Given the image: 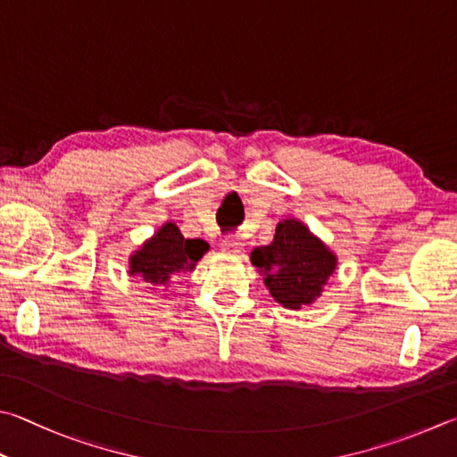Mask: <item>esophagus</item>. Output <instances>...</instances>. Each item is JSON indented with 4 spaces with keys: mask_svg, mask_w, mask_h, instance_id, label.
<instances>
[{
    "mask_svg": "<svg viewBox=\"0 0 457 457\" xmlns=\"http://www.w3.org/2000/svg\"><path fill=\"white\" fill-rule=\"evenodd\" d=\"M221 250L226 252V253H239V252L244 250L242 237H237V236L226 237V239H223V244H221Z\"/></svg>",
    "mask_w": 457,
    "mask_h": 457,
    "instance_id": "obj_1",
    "label": "esophagus"
}]
</instances>
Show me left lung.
Masks as SVG:
<instances>
[{
    "label": "left lung",
    "instance_id": "obj_1",
    "mask_svg": "<svg viewBox=\"0 0 457 457\" xmlns=\"http://www.w3.org/2000/svg\"><path fill=\"white\" fill-rule=\"evenodd\" d=\"M270 295L287 310L312 305L337 268V255L295 218L281 220L273 242L250 253Z\"/></svg>",
    "mask_w": 457,
    "mask_h": 457
}]
</instances>
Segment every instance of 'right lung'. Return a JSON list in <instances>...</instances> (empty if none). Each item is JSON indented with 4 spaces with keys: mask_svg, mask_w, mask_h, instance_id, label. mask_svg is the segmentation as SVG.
Returning a JSON list of instances; mask_svg holds the SVG:
<instances>
[{
    "mask_svg": "<svg viewBox=\"0 0 457 457\" xmlns=\"http://www.w3.org/2000/svg\"><path fill=\"white\" fill-rule=\"evenodd\" d=\"M210 250L204 239H186L173 221H165L152 237L131 252L128 257V273L149 286V289H165L179 273L194 271L197 262Z\"/></svg>",
    "mask_w": 457,
    "mask_h": 457,
    "instance_id": "obj_1",
    "label": "right lung"
}]
</instances>
